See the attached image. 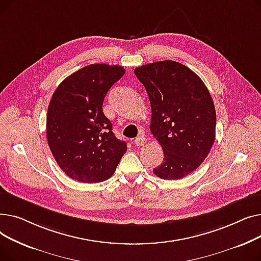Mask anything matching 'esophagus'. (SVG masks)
Wrapping results in <instances>:
<instances>
[{
	"instance_id": "1",
	"label": "esophagus",
	"mask_w": 261,
	"mask_h": 261,
	"mask_svg": "<svg viewBox=\"0 0 261 261\" xmlns=\"http://www.w3.org/2000/svg\"><path fill=\"white\" fill-rule=\"evenodd\" d=\"M134 144L136 146H143L146 144V139L144 138V136H138V138L134 140Z\"/></svg>"
}]
</instances>
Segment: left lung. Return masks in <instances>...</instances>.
<instances>
[{"label":"left lung","mask_w":261,"mask_h":261,"mask_svg":"<svg viewBox=\"0 0 261 261\" xmlns=\"http://www.w3.org/2000/svg\"><path fill=\"white\" fill-rule=\"evenodd\" d=\"M151 106L150 131L164 150L153 169L164 180H179L196 170L216 138V110L202 79L172 60L136 67Z\"/></svg>","instance_id":"obj_1"}]
</instances>
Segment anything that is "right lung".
Segmentation results:
<instances>
[{"mask_svg": "<svg viewBox=\"0 0 261 261\" xmlns=\"http://www.w3.org/2000/svg\"><path fill=\"white\" fill-rule=\"evenodd\" d=\"M123 74L119 65L90 64L66 77L51 96L47 143L62 171L77 182L108 180L127 151L102 112L105 96Z\"/></svg>", "mask_w": 261, "mask_h": 261, "instance_id": "add662e5", "label": "right lung"}]
</instances>
